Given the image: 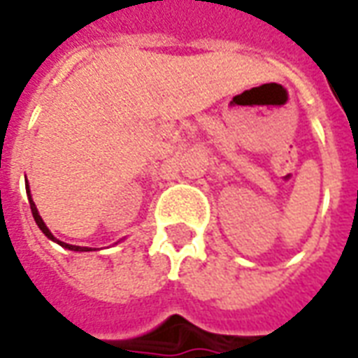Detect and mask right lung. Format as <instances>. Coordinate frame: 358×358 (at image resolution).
I'll use <instances>...</instances> for the list:
<instances>
[{"instance_id":"obj_1","label":"right lung","mask_w":358,"mask_h":358,"mask_svg":"<svg viewBox=\"0 0 358 358\" xmlns=\"http://www.w3.org/2000/svg\"><path fill=\"white\" fill-rule=\"evenodd\" d=\"M27 194H28V187H27ZM28 201H30V209H32V217H34L36 224H38V228H40V230H42V232L45 234V236H48L50 240L57 241L59 245H63V248H65V249H71V251H90V248H78V245H69V243H65V241L55 240V238H53V234H51L50 230H48V226L43 224L42 217L38 215V209H36V205H34V201H32V197H28Z\"/></svg>"}]
</instances>
